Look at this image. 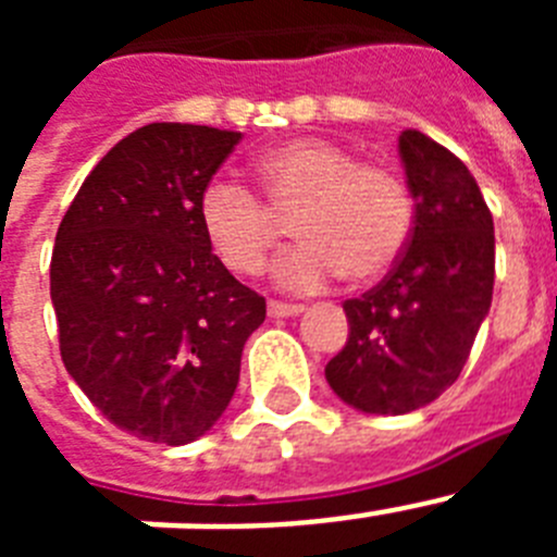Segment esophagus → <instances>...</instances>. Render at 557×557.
I'll return each mask as SVG.
<instances>
[{"mask_svg": "<svg viewBox=\"0 0 557 557\" xmlns=\"http://www.w3.org/2000/svg\"><path fill=\"white\" fill-rule=\"evenodd\" d=\"M270 318H293V314L304 312L301 304H287V301H270L268 304Z\"/></svg>", "mask_w": 557, "mask_h": 557, "instance_id": "1", "label": "esophagus"}]
</instances>
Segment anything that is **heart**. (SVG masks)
Listing matches in <instances>:
<instances>
[{
  "mask_svg": "<svg viewBox=\"0 0 557 557\" xmlns=\"http://www.w3.org/2000/svg\"><path fill=\"white\" fill-rule=\"evenodd\" d=\"M262 191L211 178L198 218L211 250L236 275L262 273L293 218L298 248L278 262V282L298 293L323 289L339 273L376 282L401 259L416 223L410 186L382 164H362L323 139L289 141L262 159Z\"/></svg>",
  "mask_w": 557,
  "mask_h": 557,
  "instance_id": "obj_1",
  "label": "heart"
}]
</instances>
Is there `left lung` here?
Returning <instances> with one entry per match:
<instances>
[{"mask_svg":"<svg viewBox=\"0 0 557 557\" xmlns=\"http://www.w3.org/2000/svg\"><path fill=\"white\" fill-rule=\"evenodd\" d=\"M416 223L373 289L343 304L346 346L326 382L346 405L401 416L449 391L494 295V218L469 166L421 131L398 136Z\"/></svg>","mask_w":557,"mask_h":557,"instance_id":"8db88e82","label":"left lung"}]
</instances>
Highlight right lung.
Listing matches in <instances>:
<instances>
[{
  "label": "right lung",
  "mask_w": 557,
  "mask_h": 557,
  "mask_svg": "<svg viewBox=\"0 0 557 557\" xmlns=\"http://www.w3.org/2000/svg\"><path fill=\"white\" fill-rule=\"evenodd\" d=\"M243 133L152 122L113 145L61 220L49 264L61 359L113 426L184 446L239 382L264 298L225 270L198 200Z\"/></svg>",
  "instance_id": "1"
}]
</instances>
